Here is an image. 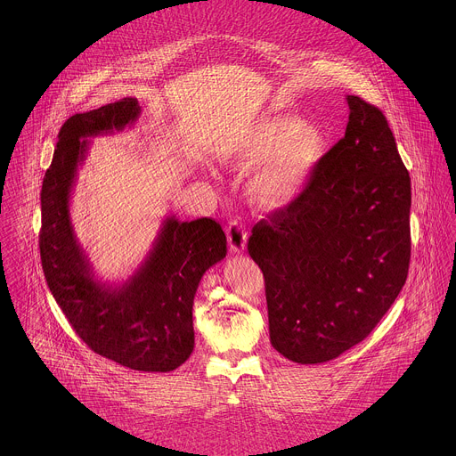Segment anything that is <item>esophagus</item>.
Listing matches in <instances>:
<instances>
[{"label": "esophagus", "mask_w": 456, "mask_h": 456, "mask_svg": "<svg viewBox=\"0 0 456 456\" xmlns=\"http://www.w3.org/2000/svg\"><path fill=\"white\" fill-rule=\"evenodd\" d=\"M227 240H229V246H231V251L234 253H242L246 249V242H248V232L246 229L242 227V224L238 220H232L227 229Z\"/></svg>", "instance_id": "1"}]
</instances>
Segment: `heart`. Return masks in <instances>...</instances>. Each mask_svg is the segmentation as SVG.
Masks as SVG:
<instances>
[{"instance_id": "obj_1", "label": "heart", "mask_w": 456, "mask_h": 456, "mask_svg": "<svg viewBox=\"0 0 456 456\" xmlns=\"http://www.w3.org/2000/svg\"><path fill=\"white\" fill-rule=\"evenodd\" d=\"M325 134L289 114L265 116L220 149V160L232 167L264 162L249 177V195L265 208H282L303 193L325 157Z\"/></svg>"}]
</instances>
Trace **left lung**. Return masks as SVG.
<instances>
[{
  "label": "left lung",
  "mask_w": 456,
  "mask_h": 456,
  "mask_svg": "<svg viewBox=\"0 0 456 456\" xmlns=\"http://www.w3.org/2000/svg\"><path fill=\"white\" fill-rule=\"evenodd\" d=\"M346 136L303 193L253 227L270 342L292 362H328L387 314L411 263V175L385 114L347 95Z\"/></svg>",
  "instance_id": "1"
}]
</instances>
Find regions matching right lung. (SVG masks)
I'll return each instance as SVG.
<instances>
[{
    "label": "right lung",
    "instance_id": "add662e5",
    "mask_svg": "<svg viewBox=\"0 0 456 456\" xmlns=\"http://www.w3.org/2000/svg\"><path fill=\"white\" fill-rule=\"evenodd\" d=\"M142 109L136 99L71 116L61 126L41 190V261L47 287L77 335L95 354L125 368L169 372L195 347L193 301L203 273L225 258L216 220L171 216L145 261L121 285L99 282L75 236L69 198L90 136L123 131Z\"/></svg>",
    "mask_w": 456,
    "mask_h": 456
}]
</instances>
